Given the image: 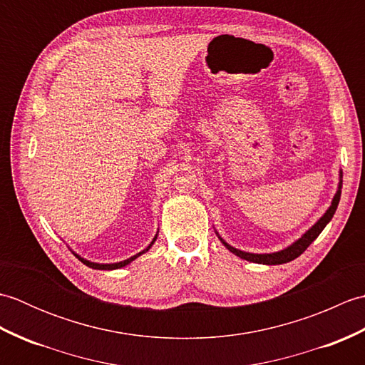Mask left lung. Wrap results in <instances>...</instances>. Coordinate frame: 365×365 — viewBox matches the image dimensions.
I'll return each mask as SVG.
<instances>
[{
	"label": "left lung",
	"instance_id": "1",
	"mask_svg": "<svg viewBox=\"0 0 365 365\" xmlns=\"http://www.w3.org/2000/svg\"><path fill=\"white\" fill-rule=\"evenodd\" d=\"M339 200H340V185H339L337 195L334 196V199H332L331 207L328 208V212L322 216L320 221L317 222L312 229H309L306 234L298 240V242H294L292 246H289L284 251L273 252V254H250V252H243L240 250H235V247L229 246L226 242H222V240L221 242L230 252H234L235 255H238V257H242L245 260L255 262V263H265V265H281V263H287V262L297 259L298 255L304 252L309 247V245H311L314 240L322 234V230L327 227V224L331 221L332 216H334V213L337 210V205H339Z\"/></svg>",
	"mask_w": 365,
	"mask_h": 365
}]
</instances>
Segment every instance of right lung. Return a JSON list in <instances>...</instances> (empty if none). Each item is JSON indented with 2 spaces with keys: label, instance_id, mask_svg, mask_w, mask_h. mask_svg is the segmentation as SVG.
<instances>
[{
  "label": "right lung",
  "instance_id": "right-lung-1",
  "mask_svg": "<svg viewBox=\"0 0 365 365\" xmlns=\"http://www.w3.org/2000/svg\"><path fill=\"white\" fill-rule=\"evenodd\" d=\"M155 240H157V237L153 238V242ZM153 242L149 245V247H147V250H144L143 252H139V254H136V255H133V257H130V259H127V260H123V262H119V263H94V262H89V260H84V259H81L80 255H76V257H78V260H81L84 265L86 267H89V268H94V269H115V268H122V267H125V265H128L130 262H133L136 257H139V255L141 254H144L145 251H149L150 250V246L153 245Z\"/></svg>",
  "mask_w": 365,
  "mask_h": 365
}]
</instances>
